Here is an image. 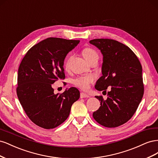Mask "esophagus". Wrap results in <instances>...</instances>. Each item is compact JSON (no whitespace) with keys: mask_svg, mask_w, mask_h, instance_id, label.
I'll return each mask as SVG.
<instances>
[{"mask_svg":"<svg viewBox=\"0 0 158 158\" xmlns=\"http://www.w3.org/2000/svg\"><path fill=\"white\" fill-rule=\"evenodd\" d=\"M89 98V95L84 92H82L80 94V98Z\"/></svg>","mask_w":158,"mask_h":158,"instance_id":"esophagus-1","label":"esophagus"}]
</instances>
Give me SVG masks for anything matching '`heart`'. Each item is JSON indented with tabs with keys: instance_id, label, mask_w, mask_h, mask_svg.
<instances>
[{
	"instance_id": "heart-1",
	"label": "heart",
	"mask_w": 158,
	"mask_h": 158,
	"mask_svg": "<svg viewBox=\"0 0 158 158\" xmlns=\"http://www.w3.org/2000/svg\"><path fill=\"white\" fill-rule=\"evenodd\" d=\"M82 55L84 57V59L88 62L94 58H98V59L99 58L98 52L94 49L89 48V47H87V48H85L83 49ZM70 59H71L70 56H69L68 58L66 59L64 62V66L66 68H67L69 66V64ZM93 82H94V77L91 75L81 76L73 80V84L76 85V86H77L78 88H80V89H82L84 90L88 89L89 87L90 84H92Z\"/></svg>"
}]
</instances>
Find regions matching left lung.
I'll return each mask as SVG.
<instances>
[{
	"label": "left lung",
	"mask_w": 158,
	"mask_h": 158,
	"mask_svg": "<svg viewBox=\"0 0 158 158\" xmlns=\"http://www.w3.org/2000/svg\"><path fill=\"white\" fill-rule=\"evenodd\" d=\"M89 43L103 55L102 76L95 88L106 92L111 86L107 99L95 96L101 106L94 112V118L106 127L122 125L135 113L144 94L142 65L134 52L117 41L95 39Z\"/></svg>",
	"instance_id": "left-lung-1"
}]
</instances>
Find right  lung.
<instances>
[{
  "label": "right lung",
  "instance_id": "1",
  "mask_svg": "<svg viewBox=\"0 0 158 158\" xmlns=\"http://www.w3.org/2000/svg\"><path fill=\"white\" fill-rule=\"evenodd\" d=\"M79 40L49 37L27 52L18 69L16 92L27 117L36 125L54 128L66 121L70 109L80 98L74 87L54 94L52 84L64 79V59Z\"/></svg>",
  "mask_w": 158,
  "mask_h": 158
}]
</instances>
